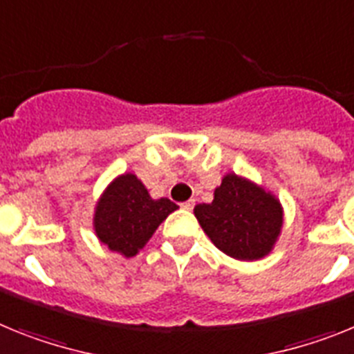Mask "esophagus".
<instances>
[{
    "label": "esophagus",
    "mask_w": 354,
    "mask_h": 354,
    "mask_svg": "<svg viewBox=\"0 0 354 354\" xmlns=\"http://www.w3.org/2000/svg\"><path fill=\"white\" fill-rule=\"evenodd\" d=\"M181 208L187 212H190L192 208H194V201H185V203H181Z\"/></svg>",
    "instance_id": "esophagus-1"
}]
</instances>
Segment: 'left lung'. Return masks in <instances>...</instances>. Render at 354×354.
Wrapping results in <instances>:
<instances>
[{
    "mask_svg": "<svg viewBox=\"0 0 354 354\" xmlns=\"http://www.w3.org/2000/svg\"><path fill=\"white\" fill-rule=\"evenodd\" d=\"M203 232L215 248L235 260L253 262L269 254L283 226V208L253 181L230 173L214 192V201L194 208Z\"/></svg>",
    "mask_w": 354,
    "mask_h": 354,
    "instance_id": "1",
    "label": "left lung"
}]
</instances>
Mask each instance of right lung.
I'll return each instance as SVG.
<instances>
[{
  "label": "right lung",
  "mask_w": 354,
  "mask_h": 354,
  "mask_svg": "<svg viewBox=\"0 0 354 354\" xmlns=\"http://www.w3.org/2000/svg\"><path fill=\"white\" fill-rule=\"evenodd\" d=\"M178 208L167 198L153 199L131 173L118 176L101 194L94 210V230L110 251L135 257L162 221Z\"/></svg>",
  "instance_id": "right-lung-1"
}]
</instances>
